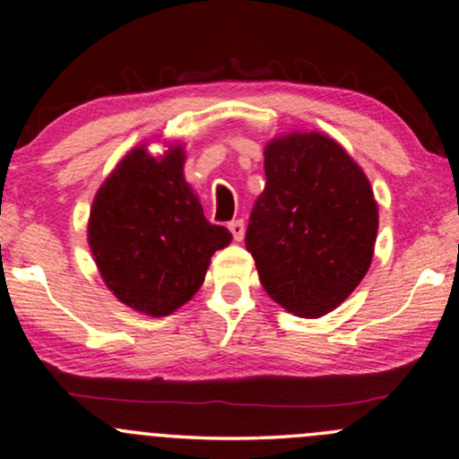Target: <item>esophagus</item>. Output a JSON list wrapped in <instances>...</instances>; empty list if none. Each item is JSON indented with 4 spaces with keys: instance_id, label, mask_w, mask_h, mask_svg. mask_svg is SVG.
<instances>
[{
    "instance_id": "obj_1",
    "label": "esophagus",
    "mask_w": 459,
    "mask_h": 459,
    "mask_svg": "<svg viewBox=\"0 0 459 459\" xmlns=\"http://www.w3.org/2000/svg\"><path fill=\"white\" fill-rule=\"evenodd\" d=\"M229 230L233 233L235 241H241L243 235H246V224H243V220H233V222L229 224Z\"/></svg>"
}]
</instances>
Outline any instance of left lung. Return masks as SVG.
I'll return each instance as SVG.
<instances>
[{"label": "left lung", "instance_id": "8db88e82", "mask_svg": "<svg viewBox=\"0 0 459 459\" xmlns=\"http://www.w3.org/2000/svg\"><path fill=\"white\" fill-rule=\"evenodd\" d=\"M264 176L246 247L275 303L320 317L350 297L373 260V188L350 154L320 133L273 139Z\"/></svg>", "mask_w": 459, "mask_h": 459}]
</instances>
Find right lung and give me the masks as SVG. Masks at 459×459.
<instances>
[{
  "mask_svg": "<svg viewBox=\"0 0 459 459\" xmlns=\"http://www.w3.org/2000/svg\"><path fill=\"white\" fill-rule=\"evenodd\" d=\"M182 148L154 159L135 148L100 188L89 243L103 281L131 309L159 317L188 303L216 249L233 239L212 224L184 179Z\"/></svg>",
  "mask_w": 459,
  "mask_h": 459,
  "instance_id": "add662e5",
  "label": "right lung"
}]
</instances>
